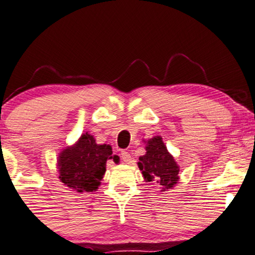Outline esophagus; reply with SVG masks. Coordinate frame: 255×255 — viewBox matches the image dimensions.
Here are the masks:
<instances>
[{
  "instance_id": "1",
  "label": "esophagus",
  "mask_w": 255,
  "mask_h": 255,
  "mask_svg": "<svg viewBox=\"0 0 255 255\" xmlns=\"http://www.w3.org/2000/svg\"><path fill=\"white\" fill-rule=\"evenodd\" d=\"M120 156H121L122 161H124V162H126V163H130L131 162V156H130L129 151H128V150H122Z\"/></svg>"
}]
</instances>
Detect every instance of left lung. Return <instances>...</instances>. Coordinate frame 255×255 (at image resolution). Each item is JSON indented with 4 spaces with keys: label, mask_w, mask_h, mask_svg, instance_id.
<instances>
[{
    "label": "left lung",
    "mask_w": 255,
    "mask_h": 255,
    "mask_svg": "<svg viewBox=\"0 0 255 255\" xmlns=\"http://www.w3.org/2000/svg\"><path fill=\"white\" fill-rule=\"evenodd\" d=\"M145 155L138 158V168L145 182H156L162 191L171 189L178 181L179 168L172 156L169 154L161 136L148 140Z\"/></svg>",
    "instance_id": "1"
}]
</instances>
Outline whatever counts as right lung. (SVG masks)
I'll return each instance as SVG.
<instances>
[{
    "mask_svg": "<svg viewBox=\"0 0 255 255\" xmlns=\"http://www.w3.org/2000/svg\"><path fill=\"white\" fill-rule=\"evenodd\" d=\"M112 155L111 145L97 144L92 135L83 134L73 147L66 148L59 156L60 181L78 192L96 191L106 171L107 159L118 162V156Z\"/></svg>",
    "mask_w": 255,
    "mask_h": 255,
    "instance_id": "obj_1",
    "label": "right lung"
}]
</instances>
